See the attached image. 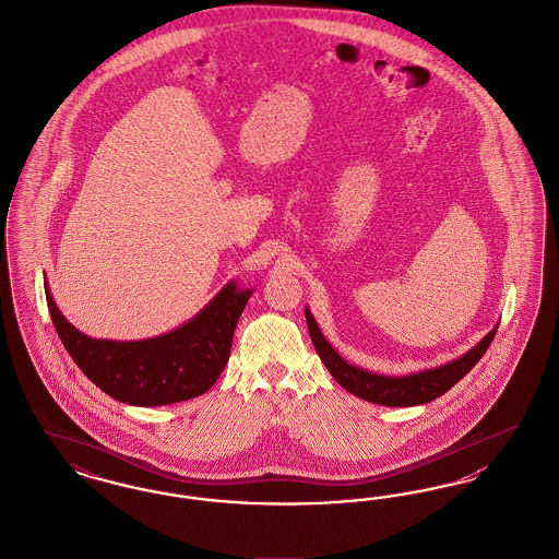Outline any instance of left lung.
Returning <instances> with one entry per match:
<instances>
[{
  "label": "left lung",
  "mask_w": 559,
  "mask_h": 559,
  "mask_svg": "<svg viewBox=\"0 0 559 559\" xmlns=\"http://www.w3.org/2000/svg\"><path fill=\"white\" fill-rule=\"evenodd\" d=\"M306 322L312 336L313 347L320 359L324 361V366L329 368V372L333 374V379L359 400L386 405V407H409V405H420V403L441 397L455 382L464 379L476 366V361L485 356V352L491 345L492 336L499 329V324H495L491 333L483 336L469 352L460 358L447 361L443 366L403 374V377H386V374L364 370L341 358L333 349V345L324 338L322 331L318 329V322L313 320L312 312L308 308H306Z\"/></svg>",
  "instance_id": "left-lung-1"
}]
</instances>
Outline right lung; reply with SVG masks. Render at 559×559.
<instances>
[{
  "label": "right lung",
  "mask_w": 559,
  "mask_h": 559,
  "mask_svg": "<svg viewBox=\"0 0 559 559\" xmlns=\"http://www.w3.org/2000/svg\"><path fill=\"white\" fill-rule=\"evenodd\" d=\"M253 289L235 281L179 329L143 341L91 338L56 306L45 278V299L70 358L104 393L129 405H170L203 395L230 356L233 333Z\"/></svg>",
  "instance_id": "obj_1"
}]
</instances>
